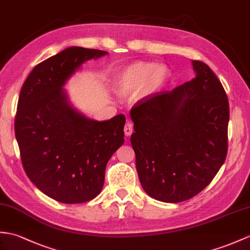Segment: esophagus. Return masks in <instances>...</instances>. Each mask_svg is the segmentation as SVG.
<instances>
[{"label":"esophagus","instance_id":"esophagus-1","mask_svg":"<svg viewBox=\"0 0 250 250\" xmlns=\"http://www.w3.org/2000/svg\"><path fill=\"white\" fill-rule=\"evenodd\" d=\"M125 134L126 136H130L132 133H133V124L131 123V121H127V123L125 124Z\"/></svg>","mask_w":250,"mask_h":250}]
</instances>
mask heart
<instances>
[{"mask_svg": "<svg viewBox=\"0 0 250 250\" xmlns=\"http://www.w3.org/2000/svg\"><path fill=\"white\" fill-rule=\"evenodd\" d=\"M169 78V69L163 63L136 62L123 69L115 79V89L120 96L133 94L141 88L152 92L161 88Z\"/></svg>", "mask_w": 250, "mask_h": 250, "instance_id": "b5f03b06", "label": "heart"}]
</instances>
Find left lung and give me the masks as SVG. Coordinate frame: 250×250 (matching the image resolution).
I'll list each match as a JSON object with an SVG mask.
<instances>
[{"mask_svg":"<svg viewBox=\"0 0 250 250\" xmlns=\"http://www.w3.org/2000/svg\"><path fill=\"white\" fill-rule=\"evenodd\" d=\"M193 80L146 97L130 113L139 181L163 202L200 193L227 156L228 97L207 63L193 61Z\"/></svg>","mask_w":250,"mask_h":250,"instance_id":"left-lung-1","label":"left lung"}]
</instances>
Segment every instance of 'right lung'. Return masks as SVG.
I'll return each instance as SVG.
<instances>
[{"label":"right lung","mask_w":250,"mask_h":250,"mask_svg":"<svg viewBox=\"0 0 250 250\" xmlns=\"http://www.w3.org/2000/svg\"><path fill=\"white\" fill-rule=\"evenodd\" d=\"M106 54L65 49L35 66L20 91L15 134L23 168L43 194L62 204H82L100 194L107 162L125 142V115L87 118L62 89L83 62Z\"/></svg>","instance_id":"1"}]
</instances>
